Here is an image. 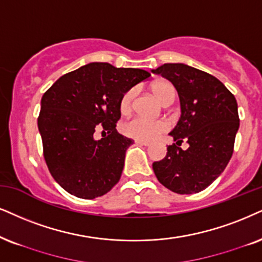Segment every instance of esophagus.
Listing matches in <instances>:
<instances>
[{
    "instance_id": "1",
    "label": "esophagus",
    "mask_w": 262,
    "mask_h": 262,
    "mask_svg": "<svg viewBox=\"0 0 262 262\" xmlns=\"http://www.w3.org/2000/svg\"><path fill=\"white\" fill-rule=\"evenodd\" d=\"M135 142L139 145H142V146H150V142L148 141H144V140H135Z\"/></svg>"
}]
</instances>
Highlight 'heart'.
Wrapping results in <instances>:
<instances>
[{"label": "heart", "instance_id": "b5f03b06", "mask_svg": "<svg viewBox=\"0 0 262 262\" xmlns=\"http://www.w3.org/2000/svg\"><path fill=\"white\" fill-rule=\"evenodd\" d=\"M152 92L155 93L156 97L163 105L173 104L175 97H177L175 87L169 82H156L152 84ZM135 94H137L135 88H130L122 95L120 101V108L122 112H128L130 110ZM167 129V122L162 120H147L144 117H134L122 125V132L127 137L137 139V140H154L155 138H157Z\"/></svg>", "mask_w": 262, "mask_h": 262}]
</instances>
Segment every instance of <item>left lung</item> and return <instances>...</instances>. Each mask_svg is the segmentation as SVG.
Masks as SVG:
<instances>
[{"instance_id":"1","label":"left lung","mask_w":262,"mask_h":262,"mask_svg":"<svg viewBox=\"0 0 262 262\" xmlns=\"http://www.w3.org/2000/svg\"><path fill=\"white\" fill-rule=\"evenodd\" d=\"M170 81L180 99L181 116L169 135L177 144L154 162L158 181L180 194L203 191L223 173L239 128L236 98L214 76L186 64H164L151 70ZM184 138L187 150L177 146Z\"/></svg>"}]
</instances>
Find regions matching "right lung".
I'll return each instance as SVG.
<instances>
[{"mask_svg": "<svg viewBox=\"0 0 262 262\" xmlns=\"http://www.w3.org/2000/svg\"><path fill=\"white\" fill-rule=\"evenodd\" d=\"M150 76L141 69L91 62L61 76L43 94L37 121L43 155L66 192L93 200L118 183L125 151L134 142L116 130L121 98ZM95 128L109 135L97 141Z\"/></svg>", "mask_w": 262, "mask_h": 262, "instance_id": "add662e5", "label": "right lung"}]
</instances>
